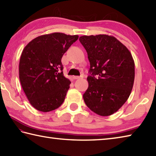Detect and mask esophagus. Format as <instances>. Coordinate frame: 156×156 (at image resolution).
<instances>
[{
  "label": "esophagus",
  "mask_w": 156,
  "mask_h": 156,
  "mask_svg": "<svg viewBox=\"0 0 156 156\" xmlns=\"http://www.w3.org/2000/svg\"><path fill=\"white\" fill-rule=\"evenodd\" d=\"M81 78H82V76H73V78H74V80H76V79H80Z\"/></svg>",
  "instance_id": "obj_1"
}]
</instances>
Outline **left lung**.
Here are the masks:
<instances>
[{
    "label": "left lung",
    "mask_w": 156,
    "mask_h": 156,
    "mask_svg": "<svg viewBox=\"0 0 156 156\" xmlns=\"http://www.w3.org/2000/svg\"><path fill=\"white\" fill-rule=\"evenodd\" d=\"M90 76L83 99L91 111L101 116L116 112L130 94L135 80V62L129 50L114 36H82Z\"/></svg>",
    "instance_id": "obj_1"
}]
</instances>
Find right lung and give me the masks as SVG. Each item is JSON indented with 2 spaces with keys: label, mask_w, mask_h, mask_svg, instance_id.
I'll list each match as a JSON object with an SVG mask.
<instances>
[{
  "label": "right lung",
  "mask_w": 156,
  "mask_h": 156,
  "mask_svg": "<svg viewBox=\"0 0 156 156\" xmlns=\"http://www.w3.org/2000/svg\"><path fill=\"white\" fill-rule=\"evenodd\" d=\"M78 35L55 32L38 36L23 48L20 80L27 99L38 111L48 112L65 100L71 82L63 76L62 58Z\"/></svg>",
  "instance_id": "right-lung-1"
}]
</instances>
